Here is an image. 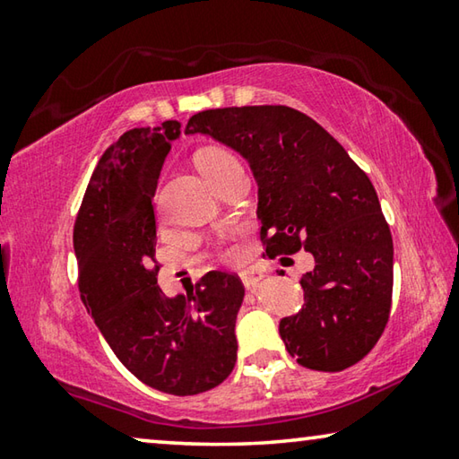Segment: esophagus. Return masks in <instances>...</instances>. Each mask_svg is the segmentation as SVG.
I'll return each instance as SVG.
<instances>
[{
  "mask_svg": "<svg viewBox=\"0 0 459 459\" xmlns=\"http://www.w3.org/2000/svg\"><path fill=\"white\" fill-rule=\"evenodd\" d=\"M261 279H263V273H261V271H257V269L243 271V273H240V281H243V285L247 287V290H255V287L259 285Z\"/></svg>",
  "mask_w": 459,
  "mask_h": 459,
  "instance_id": "34e87169",
  "label": "esophagus"
}]
</instances>
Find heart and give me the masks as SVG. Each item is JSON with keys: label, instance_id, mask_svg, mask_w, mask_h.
<instances>
[{"label": "heart", "instance_id": "b5f03b06", "mask_svg": "<svg viewBox=\"0 0 459 459\" xmlns=\"http://www.w3.org/2000/svg\"><path fill=\"white\" fill-rule=\"evenodd\" d=\"M196 161H198L202 172H204V176L208 178V180H211V178L214 174H219L222 168L235 164L237 158L232 153L224 152V150H204V152L198 153Z\"/></svg>", "mask_w": 459, "mask_h": 459}]
</instances>
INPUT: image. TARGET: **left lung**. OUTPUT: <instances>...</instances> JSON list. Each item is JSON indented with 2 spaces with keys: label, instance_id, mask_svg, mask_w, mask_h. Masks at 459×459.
<instances>
[{
  "label": "left lung",
  "instance_id": "obj_1",
  "mask_svg": "<svg viewBox=\"0 0 459 459\" xmlns=\"http://www.w3.org/2000/svg\"><path fill=\"white\" fill-rule=\"evenodd\" d=\"M186 134L211 135L248 161L267 257L306 248V304L279 333L301 367L338 372L385 332L393 298V237L368 176L322 126L285 105L208 108Z\"/></svg>",
  "mask_w": 459,
  "mask_h": 459
}]
</instances>
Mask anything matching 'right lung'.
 <instances>
[{
  "label": "right lung",
  "instance_id": "1",
  "mask_svg": "<svg viewBox=\"0 0 459 459\" xmlns=\"http://www.w3.org/2000/svg\"><path fill=\"white\" fill-rule=\"evenodd\" d=\"M180 123L123 134L99 160L74 222L81 299L131 375L161 393L219 386L237 362L245 287L208 271L186 295L160 290L152 198Z\"/></svg>",
  "mask_w": 459,
  "mask_h": 459
}]
</instances>
